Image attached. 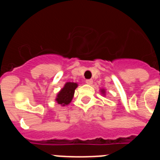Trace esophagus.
<instances>
[{
	"instance_id": "esophagus-1",
	"label": "esophagus",
	"mask_w": 160,
	"mask_h": 160,
	"mask_svg": "<svg viewBox=\"0 0 160 160\" xmlns=\"http://www.w3.org/2000/svg\"><path fill=\"white\" fill-rule=\"evenodd\" d=\"M86 83L88 85H91L93 83V80L92 79H87V80H86Z\"/></svg>"
}]
</instances>
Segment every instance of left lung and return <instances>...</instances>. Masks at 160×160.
<instances>
[{
	"label": "left lung",
	"mask_w": 160,
	"mask_h": 160,
	"mask_svg": "<svg viewBox=\"0 0 160 160\" xmlns=\"http://www.w3.org/2000/svg\"><path fill=\"white\" fill-rule=\"evenodd\" d=\"M101 92L103 94H105V90H103V89H102V90H101Z\"/></svg>",
	"instance_id": "left-lung-1"
}]
</instances>
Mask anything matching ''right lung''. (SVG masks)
Masks as SVG:
<instances>
[{
	"label": "right lung",
	"mask_w": 160,
	"mask_h": 160,
	"mask_svg": "<svg viewBox=\"0 0 160 160\" xmlns=\"http://www.w3.org/2000/svg\"><path fill=\"white\" fill-rule=\"evenodd\" d=\"M78 87L75 82H66L64 87L60 90L56 98V102L62 106L70 104L74 94V90Z\"/></svg>",
	"instance_id": "obj_1"
}]
</instances>
